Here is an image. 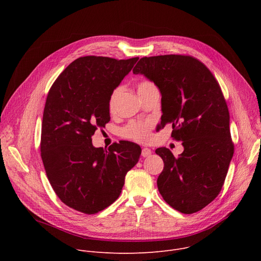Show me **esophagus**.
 Wrapping results in <instances>:
<instances>
[{
  "label": "esophagus",
  "instance_id": "obj_1",
  "mask_svg": "<svg viewBox=\"0 0 261 261\" xmlns=\"http://www.w3.org/2000/svg\"><path fill=\"white\" fill-rule=\"evenodd\" d=\"M152 155V151L151 148H147V147H143L142 151H141V156L142 157H148Z\"/></svg>",
  "mask_w": 261,
  "mask_h": 261
}]
</instances>
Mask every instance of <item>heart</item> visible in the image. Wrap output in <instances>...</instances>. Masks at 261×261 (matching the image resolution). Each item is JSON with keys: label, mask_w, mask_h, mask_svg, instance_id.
Listing matches in <instances>:
<instances>
[{"label": "heart", "mask_w": 261, "mask_h": 261, "mask_svg": "<svg viewBox=\"0 0 261 261\" xmlns=\"http://www.w3.org/2000/svg\"><path fill=\"white\" fill-rule=\"evenodd\" d=\"M154 87L155 86L152 83L142 81V82L138 83V85H137V92H138V94H141ZM119 93H120V88H117L113 91V93H111V95L109 97L108 108L110 111L114 110L115 103L119 96ZM151 129H152L151 122H135L134 121V122H130L128 125H126L124 128H122L121 135L125 138L131 139L134 141L145 142L150 139Z\"/></svg>", "instance_id": "heart-1"}]
</instances>
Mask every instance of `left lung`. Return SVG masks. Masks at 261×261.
<instances>
[{"label":"left lung","mask_w":261,"mask_h":261,"mask_svg":"<svg viewBox=\"0 0 261 261\" xmlns=\"http://www.w3.org/2000/svg\"><path fill=\"white\" fill-rule=\"evenodd\" d=\"M133 73L143 74L159 88V127L171 124V137L182 141L178 157L166 147L156 150L164 162L158 190L174 210L196 213L220 193L234 151L221 88L207 67L190 56L144 57Z\"/></svg>","instance_id":"left-lung-1"}]
</instances>
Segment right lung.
<instances>
[{
    "label": "right lung",
    "mask_w": 261,
    "mask_h": 261,
    "mask_svg": "<svg viewBox=\"0 0 261 261\" xmlns=\"http://www.w3.org/2000/svg\"><path fill=\"white\" fill-rule=\"evenodd\" d=\"M138 58L87 56L73 61L51 86L43 111L41 158L58 197L69 207L96 214L115 202L141 148L122 140L108 151L92 136L110 121L108 101Z\"/></svg>",
    "instance_id": "add662e5"
}]
</instances>
